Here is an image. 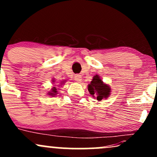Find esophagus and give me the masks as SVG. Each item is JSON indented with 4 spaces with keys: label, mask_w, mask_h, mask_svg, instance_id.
<instances>
[{
    "label": "esophagus",
    "mask_w": 157,
    "mask_h": 157,
    "mask_svg": "<svg viewBox=\"0 0 157 157\" xmlns=\"http://www.w3.org/2000/svg\"><path fill=\"white\" fill-rule=\"evenodd\" d=\"M75 80L77 81V82H82V77L80 75H76L75 76Z\"/></svg>",
    "instance_id": "1"
}]
</instances>
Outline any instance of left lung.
<instances>
[{"mask_svg": "<svg viewBox=\"0 0 157 157\" xmlns=\"http://www.w3.org/2000/svg\"><path fill=\"white\" fill-rule=\"evenodd\" d=\"M88 90L93 97L97 98L100 101L102 99H106L109 97L111 88L107 84L103 83L99 75H95L93 77L91 83L88 86Z\"/></svg>", "mask_w": 157, "mask_h": 157, "instance_id": "1", "label": "left lung"}]
</instances>
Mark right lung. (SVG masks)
I'll return each instance as SVG.
<instances>
[{"label": "right lung", "instance_id": "add662e5", "mask_svg": "<svg viewBox=\"0 0 157 157\" xmlns=\"http://www.w3.org/2000/svg\"><path fill=\"white\" fill-rule=\"evenodd\" d=\"M48 94H49V95H51V96H54V95H55L56 94H57V91H56V89H55V88L54 87L53 89H52V91H51V92H49Z\"/></svg>", "mask_w": 157, "mask_h": 157}]
</instances>
